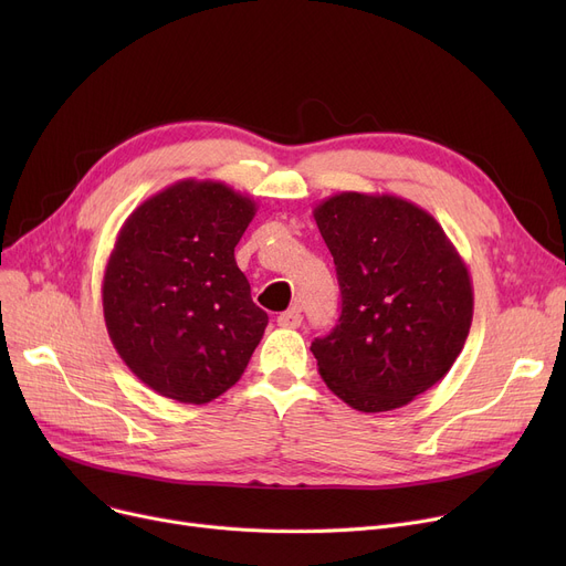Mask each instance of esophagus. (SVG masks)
Instances as JSON below:
<instances>
[{"instance_id": "esophagus-1", "label": "esophagus", "mask_w": 566, "mask_h": 566, "mask_svg": "<svg viewBox=\"0 0 566 566\" xmlns=\"http://www.w3.org/2000/svg\"><path fill=\"white\" fill-rule=\"evenodd\" d=\"M301 323H303V310L301 307H291V310H286L277 316V325H282V328H298Z\"/></svg>"}]
</instances>
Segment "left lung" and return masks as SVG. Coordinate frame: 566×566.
<instances>
[{"mask_svg": "<svg viewBox=\"0 0 566 566\" xmlns=\"http://www.w3.org/2000/svg\"><path fill=\"white\" fill-rule=\"evenodd\" d=\"M342 291L335 328L312 342L318 374L350 408L395 410L448 374L472 323L468 265L424 208L339 192L314 208Z\"/></svg>", "mask_w": 566, "mask_h": 566, "instance_id": "left-lung-1", "label": "left lung"}]
</instances>
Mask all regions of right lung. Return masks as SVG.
<instances>
[{"instance_id":"1","label":"right lung","mask_w":566,"mask_h":566,"mask_svg":"<svg viewBox=\"0 0 566 566\" xmlns=\"http://www.w3.org/2000/svg\"><path fill=\"white\" fill-rule=\"evenodd\" d=\"M256 203L220 181L186 178L139 203L103 277L109 339L160 397L208 403L243 376L268 325L233 248Z\"/></svg>"}]
</instances>
